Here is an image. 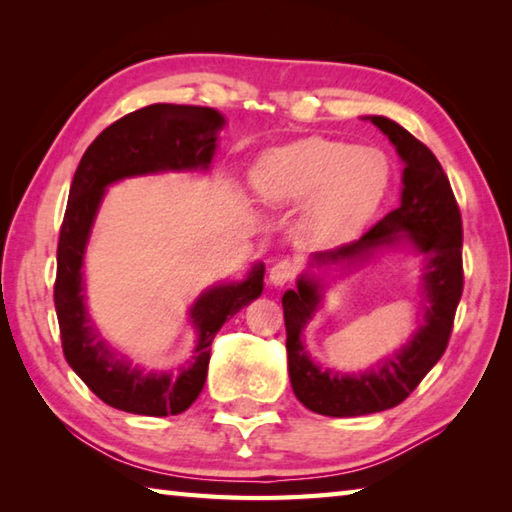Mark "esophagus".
I'll return each instance as SVG.
<instances>
[{
    "instance_id": "obj_1",
    "label": "esophagus",
    "mask_w": 512,
    "mask_h": 512,
    "mask_svg": "<svg viewBox=\"0 0 512 512\" xmlns=\"http://www.w3.org/2000/svg\"><path fill=\"white\" fill-rule=\"evenodd\" d=\"M297 275V266L290 262V259H281V262L273 264L270 268V281H273L275 286H284L288 281L295 279Z\"/></svg>"
}]
</instances>
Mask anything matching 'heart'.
Here are the masks:
<instances>
[{
	"instance_id": "1",
	"label": "heart",
	"mask_w": 512,
	"mask_h": 512,
	"mask_svg": "<svg viewBox=\"0 0 512 512\" xmlns=\"http://www.w3.org/2000/svg\"><path fill=\"white\" fill-rule=\"evenodd\" d=\"M389 182L391 165L380 149L319 136L273 149L250 176L259 200L306 202L303 228L321 244L354 235L383 202Z\"/></svg>"
}]
</instances>
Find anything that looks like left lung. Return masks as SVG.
I'll use <instances>...</instances> for the list:
<instances>
[{
    "mask_svg": "<svg viewBox=\"0 0 512 512\" xmlns=\"http://www.w3.org/2000/svg\"><path fill=\"white\" fill-rule=\"evenodd\" d=\"M396 145L402 171V198L398 209L387 213L356 242L314 255L319 264L352 262L378 246L396 244L407 237L427 259L424 292L429 308L424 323L398 354L385 358L372 372L339 376L319 369L301 345V330L319 306V284L301 277L297 290H288L281 306L286 321L288 374L292 391L314 413L332 418L367 416L400 405L429 369L440 361L451 339L455 310L464 288L462 268V215L451 182L433 151L411 136L405 127L385 116H369Z\"/></svg>",
    "mask_w": 512,
    "mask_h": 512,
    "instance_id": "8db88e82",
    "label": "left lung"
}]
</instances>
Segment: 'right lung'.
Instances as JSON below:
<instances>
[{"mask_svg": "<svg viewBox=\"0 0 512 512\" xmlns=\"http://www.w3.org/2000/svg\"><path fill=\"white\" fill-rule=\"evenodd\" d=\"M222 114L202 105L156 103L118 118L85 151L72 178L59 246L54 308L65 361L105 405L138 416H176L200 396L211 343L226 319L262 295L264 266L242 284L206 290L191 308L200 332L191 363L180 374H154L116 356L90 325L83 306V250L107 184L165 169L209 167Z\"/></svg>", "mask_w": 512, "mask_h": 512, "instance_id": "right-lung-1", "label": "right lung"}]
</instances>
